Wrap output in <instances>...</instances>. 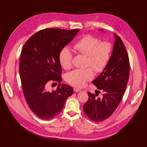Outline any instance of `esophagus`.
I'll use <instances>...</instances> for the list:
<instances>
[{
	"instance_id": "obj_1",
	"label": "esophagus",
	"mask_w": 147,
	"mask_h": 147,
	"mask_svg": "<svg viewBox=\"0 0 147 147\" xmlns=\"http://www.w3.org/2000/svg\"><path fill=\"white\" fill-rule=\"evenodd\" d=\"M74 92H80V89H78V88H74Z\"/></svg>"
}]
</instances>
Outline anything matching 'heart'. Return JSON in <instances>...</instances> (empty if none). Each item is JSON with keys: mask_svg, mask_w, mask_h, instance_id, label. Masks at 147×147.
Wrapping results in <instances>:
<instances>
[{"mask_svg": "<svg viewBox=\"0 0 147 147\" xmlns=\"http://www.w3.org/2000/svg\"><path fill=\"white\" fill-rule=\"evenodd\" d=\"M74 50L88 57L87 65L96 73H101L107 67L111 58L112 45L108 42H100L98 38L87 35L82 37L74 46ZM73 53L68 48L62 49L59 54V61L62 67L68 69L72 67ZM91 68L76 69L66 76L67 82L76 87H82L87 81L94 78Z\"/></svg>", "mask_w": 147, "mask_h": 147, "instance_id": "1", "label": "heart"}]
</instances>
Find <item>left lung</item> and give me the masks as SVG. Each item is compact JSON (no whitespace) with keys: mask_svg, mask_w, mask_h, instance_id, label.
Here are the masks:
<instances>
[{"mask_svg":"<svg viewBox=\"0 0 147 147\" xmlns=\"http://www.w3.org/2000/svg\"><path fill=\"white\" fill-rule=\"evenodd\" d=\"M114 36L115 42L111 58L102 72L92 82L103 92L102 96L96 97L99 90L95 91V94L88 92L89 99L83 105L84 113L96 122L109 118L116 110L129 80L130 65L126 48L121 38L115 34Z\"/></svg>","mask_w":147,"mask_h":147,"instance_id":"1","label":"left lung"}]
</instances>
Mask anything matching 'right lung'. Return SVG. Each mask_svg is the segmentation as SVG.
Here are the masks:
<instances>
[{"label": "right lung", "mask_w": 147, "mask_h": 147, "mask_svg": "<svg viewBox=\"0 0 147 147\" xmlns=\"http://www.w3.org/2000/svg\"><path fill=\"white\" fill-rule=\"evenodd\" d=\"M79 32V29H43L33 34L22 47L20 75L23 94L31 110L40 119L49 120L56 116L73 94L72 87L65 84H59L52 92L48 86L51 82H62L59 52Z\"/></svg>", "instance_id": "obj_1"}]
</instances>
